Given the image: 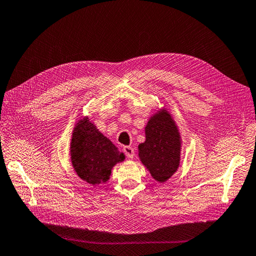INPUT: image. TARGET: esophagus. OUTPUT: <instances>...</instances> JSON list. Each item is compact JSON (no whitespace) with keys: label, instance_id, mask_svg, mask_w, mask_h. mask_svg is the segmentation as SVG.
Segmentation results:
<instances>
[{"label":"esophagus","instance_id":"34e87169","mask_svg":"<svg viewBox=\"0 0 256 256\" xmlns=\"http://www.w3.org/2000/svg\"><path fill=\"white\" fill-rule=\"evenodd\" d=\"M124 154L127 156V158H132L134 156V149L130 146H124Z\"/></svg>","mask_w":256,"mask_h":256}]
</instances>
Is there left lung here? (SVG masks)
Listing matches in <instances>:
<instances>
[{"instance_id": "8db88e82", "label": "left lung", "mask_w": 256, "mask_h": 256, "mask_svg": "<svg viewBox=\"0 0 256 256\" xmlns=\"http://www.w3.org/2000/svg\"><path fill=\"white\" fill-rule=\"evenodd\" d=\"M146 141L138 146L140 161L158 183L178 171L180 160V136L170 112L164 108L148 122Z\"/></svg>"}]
</instances>
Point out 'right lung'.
Here are the masks:
<instances>
[{"instance_id": "1", "label": "right lung", "mask_w": 256, "mask_h": 256, "mask_svg": "<svg viewBox=\"0 0 256 256\" xmlns=\"http://www.w3.org/2000/svg\"><path fill=\"white\" fill-rule=\"evenodd\" d=\"M70 153L78 178L90 185L106 183L114 166L124 160V153L88 117L80 119L73 129Z\"/></svg>"}]
</instances>
